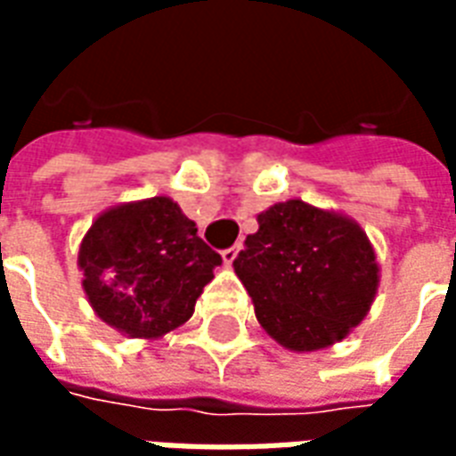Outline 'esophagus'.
<instances>
[{"mask_svg":"<svg viewBox=\"0 0 456 456\" xmlns=\"http://www.w3.org/2000/svg\"><path fill=\"white\" fill-rule=\"evenodd\" d=\"M239 251H241V244H234V247L224 248V251H222V261H224L227 266H232V264L237 261Z\"/></svg>","mask_w":456,"mask_h":456,"instance_id":"obj_1","label":"esophagus"}]
</instances>
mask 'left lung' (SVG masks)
<instances>
[{
  "label": "left lung",
  "instance_id": "left-lung-1",
  "mask_svg": "<svg viewBox=\"0 0 456 456\" xmlns=\"http://www.w3.org/2000/svg\"><path fill=\"white\" fill-rule=\"evenodd\" d=\"M234 261L256 320L290 352L342 342L369 315L381 281L371 241L352 217L286 200L256 217Z\"/></svg>",
  "mask_w": 456,
  "mask_h": 456
}]
</instances>
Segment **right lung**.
<instances>
[{"label": "right lung", "mask_w": 456, "mask_h": 456, "mask_svg": "<svg viewBox=\"0 0 456 456\" xmlns=\"http://www.w3.org/2000/svg\"><path fill=\"white\" fill-rule=\"evenodd\" d=\"M222 256L166 195L97 215L77 266L94 315L124 337L159 339L185 325Z\"/></svg>", "instance_id": "1"}]
</instances>
